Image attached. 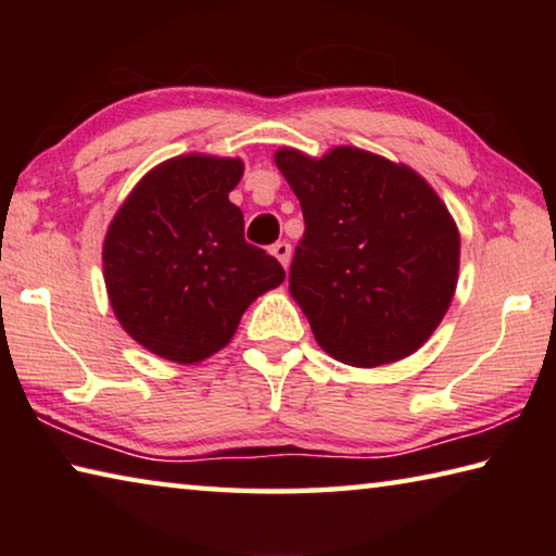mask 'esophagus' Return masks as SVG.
<instances>
[{
  "label": "esophagus",
  "mask_w": 556,
  "mask_h": 556,
  "mask_svg": "<svg viewBox=\"0 0 556 556\" xmlns=\"http://www.w3.org/2000/svg\"><path fill=\"white\" fill-rule=\"evenodd\" d=\"M271 255H275L279 262H281V267H289V260H291V244L289 242H275L271 244Z\"/></svg>",
  "instance_id": "1"
}]
</instances>
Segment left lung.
Masks as SVG:
<instances>
[{"label":"left lung","instance_id":"obj_1","mask_svg":"<svg viewBox=\"0 0 556 556\" xmlns=\"http://www.w3.org/2000/svg\"><path fill=\"white\" fill-rule=\"evenodd\" d=\"M304 238L289 291L316 343L355 368L412 355L448 312L460 238L434 188L409 166L336 147L321 159L279 149Z\"/></svg>","mask_w":556,"mask_h":556}]
</instances>
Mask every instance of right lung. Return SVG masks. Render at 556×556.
I'll use <instances>...</instances> for the list:
<instances>
[{
  "mask_svg": "<svg viewBox=\"0 0 556 556\" xmlns=\"http://www.w3.org/2000/svg\"><path fill=\"white\" fill-rule=\"evenodd\" d=\"M240 159L184 154L154 166L112 218L102 267L122 328L174 363L230 343L252 301L285 281L279 262L244 240L228 193Z\"/></svg>",
  "mask_w": 556,
  "mask_h": 556,
  "instance_id": "add662e5",
  "label": "right lung"
}]
</instances>
